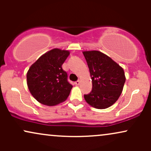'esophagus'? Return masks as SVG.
<instances>
[{
    "mask_svg": "<svg viewBox=\"0 0 151 151\" xmlns=\"http://www.w3.org/2000/svg\"><path fill=\"white\" fill-rule=\"evenodd\" d=\"M74 84H75L76 86H79V84H80V81H75V82H74Z\"/></svg>",
    "mask_w": 151,
    "mask_h": 151,
    "instance_id": "34e87169",
    "label": "esophagus"
}]
</instances>
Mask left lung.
I'll use <instances>...</instances> for the list:
<instances>
[{
	"label": "left lung",
	"instance_id": "left-lung-1",
	"mask_svg": "<svg viewBox=\"0 0 151 151\" xmlns=\"http://www.w3.org/2000/svg\"><path fill=\"white\" fill-rule=\"evenodd\" d=\"M92 81V89L84 96L86 103L98 109L110 107L119 99L126 81L124 69L97 50L82 52Z\"/></svg>",
	"mask_w": 151,
	"mask_h": 151
}]
</instances>
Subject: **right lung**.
Listing matches in <instances>:
<instances>
[{"label": "right lung", "mask_w": 151, "mask_h": 151, "mask_svg": "<svg viewBox=\"0 0 151 151\" xmlns=\"http://www.w3.org/2000/svg\"><path fill=\"white\" fill-rule=\"evenodd\" d=\"M70 54L69 50L54 48L40 57L27 71L29 91L42 104L58 105L70 95L72 85L67 81V74L62 67Z\"/></svg>", "instance_id": "add662e5"}]
</instances>
